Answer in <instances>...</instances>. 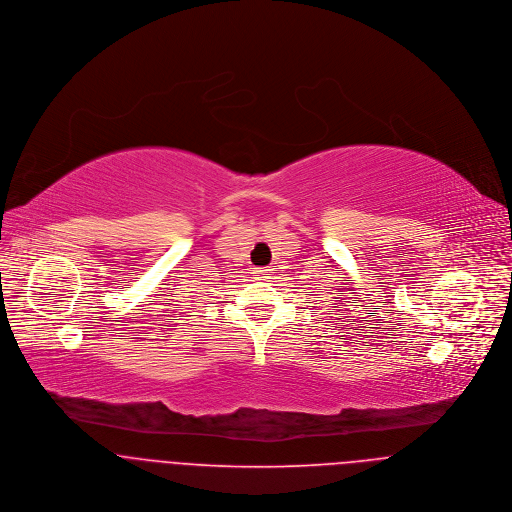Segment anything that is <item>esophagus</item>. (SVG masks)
Here are the masks:
<instances>
[{
  "label": "esophagus",
  "instance_id": "34e87169",
  "mask_svg": "<svg viewBox=\"0 0 512 512\" xmlns=\"http://www.w3.org/2000/svg\"><path fill=\"white\" fill-rule=\"evenodd\" d=\"M252 272H254V276H256V278L264 280V278H268V276H270V272H272V270H270V268H254Z\"/></svg>",
  "mask_w": 512,
  "mask_h": 512
}]
</instances>
